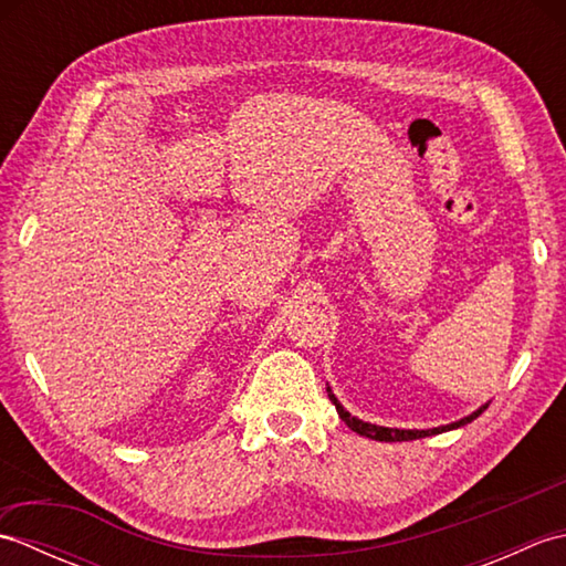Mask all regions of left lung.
<instances>
[{
    "instance_id": "left-lung-1",
    "label": "left lung",
    "mask_w": 566,
    "mask_h": 566,
    "mask_svg": "<svg viewBox=\"0 0 566 566\" xmlns=\"http://www.w3.org/2000/svg\"><path fill=\"white\" fill-rule=\"evenodd\" d=\"M328 399L333 401L335 411H338V416L345 420V426L355 430L357 436H365L369 440H379V442H403V440H418V438H430V436H440V432H448V430H454V428H462L467 423H472L474 418L482 416L489 403L479 406L474 413H469L460 420H454V423H448V426H440V428H428V430H403V428H384V426H375V423H367V420H359L357 416H353L350 411H345L343 403L335 399V394L331 391L328 387Z\"/></svg>"
}]
</instances>
